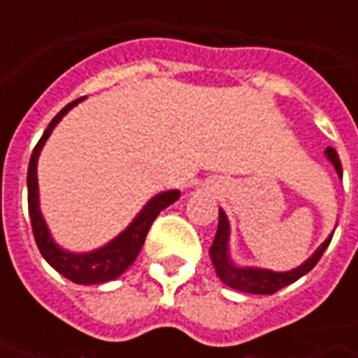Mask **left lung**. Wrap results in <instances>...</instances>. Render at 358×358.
I'll use <instances>...</instances> for the list:
<instances>
[{"instance_id": "8db88e82", "label": "left lung", "mask_w": 358, "mask_h": 358, "mask_svg": "<svg viewBox=\"0 0 358 358\" xmlns=\"http://www.w3.org/2000/svg\"><path fill=\"white\" fill-rule=\"evenodd\" d=\"M326 157L330 159V163L336 166L339 176H343L341 171V163L339 157L336 153V149H326ZM228 240H230V224L226 218L224 210H218V228L217 236L213 240V245L209 249L210 261L213 266L217 270V276L224 282L226 285H230L234 289L243 293H255V295H272L278 289H282L285 285L297 282L301 276H305L307 272L315 268V264L320 261V257L324 255L326 248L330 245L331 234L328 236V240L324 241L320 248L316 249L313 255L308 257L305 263L297 266V268L287 270V272H274V270L266 268H253V266H236L230 259L228 253Z\"/></svg>"}]
</instances>
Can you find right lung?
Here are the masks:
<instances>
[{"label": "right lung", "instance_id": "right-lung-1", "mask_svg": "<svg viewBox=\"0 0 358 358\" xmlns=\"http://www.w3.org/2000/svg\"><path fill=\"white\" fill-rule=\"evenodd\" d=\"M84 97L76 99V101L69 103L66 107L59 110L55 118L51 120L50 126L45 128V132L40 138V141L36 143L30 163H28V213H30V222H32V232H34L36 245L40 249L42 257L48 263L57 270L59 274H63L66 280H71L74 284L92 285V284H103L115 280L122 272H124L130 264L136 261V257L141 251V245L145 241L149 228L153 224V220L159 217V213L166 209L169 205L176 201L180 197L178 189H171V192H163L157 194L151 201L140 210V215L134 218L130 226L126 228L124 232L118 234L117 238L109 241L107 245L90 251V253H71L61 249L51 238L48 224L42 217L40 210V199H38V174H36V166H38V157L42 151L43 143L50 138V134L53 132V128L57 124L61 118L65 117L69 110L73 109L74 105L82 101Z\"/></svg>", "mask_w": 358, "mask_h": 358}]
</instances>
